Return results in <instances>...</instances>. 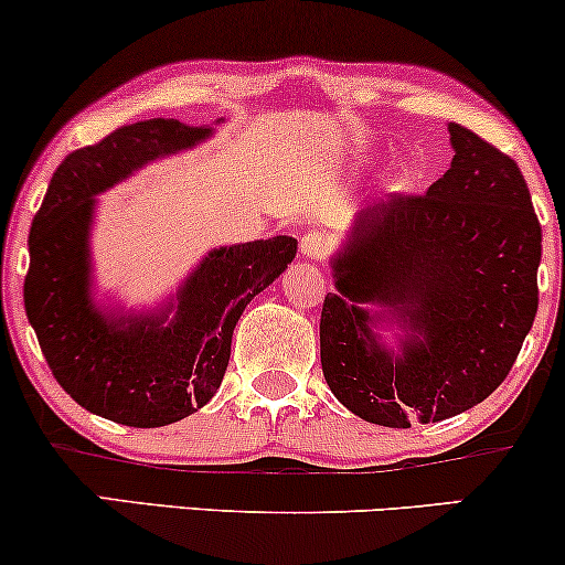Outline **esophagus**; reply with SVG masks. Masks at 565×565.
<instances>
[{
  "label": "esophagus",
  "instance_id": "obj_1",
  "mask_svg": "<svg viewBox=\"0 0 565 565\" xmlns=\"http://www.w3.org/2000/svg\"><path fill=\"white\" fill-rule=\"evenodd\" d=\"M300 253L308 260H321V257L329 255V239H326L321 231H308L300 239Z\"/></svg>",
  "mask_w": 565,
  "mask_h": 565
}]
</instances>
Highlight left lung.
Segmentation results:
<instances>
[{
    "instance_id": "1",
    "label": "left lung",
    "mask_w": 565,
    "mask_h": 565,
    "mask_svg": "<svg viewBox=\"0 0 565 565\" xmlns=\"http://www.w3.org/2000/svg\"><path fill=\"white\" fill-rule=\"evenodd\" d=\"M450 171L360 210L321 312L329 390L369 424L411 429L505 382L536 316L542 228L519 166L450 124ZM376 303L379 311H371ZM395 329L398 348L383 342Z\"/></svg>"
}]
</instances>
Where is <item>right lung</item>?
Returning <instances> with one entry per match:
<instances>
[{"instance_id":"add662e5","label":"right lung","mask_w":565,"mask_h":565,"mask_svg":"<svg viewBox=\"0 0 565 565\" xmlns=\"http://www.w3.org/2000/svg\"><path fill=\"white\" fill-rule=\"evenodd\" d=\"M210 136V126L173 118L118 128L99 145L67 154L33 215L25 316L57 384L88 413L115 424L154 429L207 405L223 382L244 308L297 255L291 236L231 244L210 249L158 308L136 312L97 302V194Z\"/></svg>"}]
</instances>
